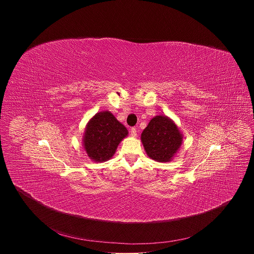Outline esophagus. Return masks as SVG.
I'll list each match as a JSON object with an SVG mask.
<instances>
[{"mask_svg": "<svg viewBox=\"0 0 254 254\" xmlns=\"http://www.w3.org/2000/svg\"><path fill=\"white\" fill-rule=\"evenodd\" d=\"M136 135H137V133H136V128L132 127V128L130 129V136H132V137H136Z\"/></svg>", "mask_w": 254, "mask_h": 254, "instance_id": "esophagus-1", "label": "esophagus"}]
</instances>
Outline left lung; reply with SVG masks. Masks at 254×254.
Returning <instances> with one entry per match:
<instances>
[{
  "label": "left lung",
  "instance_id": "left-lung-1",
  "mask_svg": "<svg viewBox=\"0 0 254 254\" xmlns=\"http://www.w3.org/2000/svg\"><path fill=\"white\" fill-rule=\"evenodd\" d=\"M149 158L159 163L171 162L183 143V133L167 116L153 118L140 135Z\"/></svg>",
  "mask_w": 254,
  "mask_h": 254
}]
</instances>
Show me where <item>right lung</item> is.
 Returning a JSON list of instances; mask_svg holds the SVG:
<instances>
[{"label":"right lung","mask_w":254,"mask_h":254,"mask_svg":"<svg viewBox=\"0 0 254 254\" xmlns=\"http://www.w3.org/2000/svg\"><path fill=\"white\" fill-rule=\"evenodd\" d=\"M127 134V127L111 112H99L86 125L82 146L90 160L106 162L116 154L120 142Z\"/></svg>","instance_id":"add662e5"}]
</instances>
